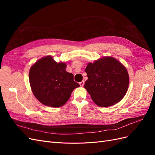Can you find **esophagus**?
Wrapping results in <instances>:
<instances>
[{
  "label": "esophagus",
  "mask_w": 155,
  "mask_h": 155,
  "mask_svg": "<svg viewBox=\"0 0 155 155\" xmlns=\"http://www.w3.org/2000/svg\"><path fill=\"white\" fill-rule=\"evenodd\" d=\"M84 84H85V82H84V81H82L81 82L79 83V85H80V86H81V87H83Z\"/></svg>",
  "instance_id": "obj_1"
}]
</instances>
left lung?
I'll return each mask as SVG.
<instances>
[{
	"mask_svg": "<svg viewBox=\"0 0 155 155\" xmlns=\"http://www.w3.org/2000/svg\"><path fill=\"white\" fill-rule=\"evenodd\" d=\"M85 88L100 107H109L122 100L127 91L129 78L127 69L118 60L105 57L88 63Z\"/></svg>",
	"mask_w": 155,
	"mask_h": 155,
	"instance_id": "obj_1",
	"label": "left lung"
}]
</instances>
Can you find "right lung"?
Segmentation results:
<instances>
[{"label":"right lung","mask_w":155,"mask_h":155,"mask_svg":"<svg viewBox=\"0 0 155 155\" xmlns=\"http://www.w3.org/2000/svg\"><path fill=\"white\" fill-rule=\"evenodd\" d=\"M65 63L55 62L51 56L39 59L31 67L29 81L31 91L41 104L52 107L63 105L79 85L74 75L66 71Z\"/></svg>","instance_id":"right-lung-1"}]
</instances>
